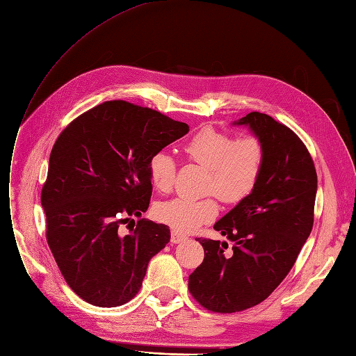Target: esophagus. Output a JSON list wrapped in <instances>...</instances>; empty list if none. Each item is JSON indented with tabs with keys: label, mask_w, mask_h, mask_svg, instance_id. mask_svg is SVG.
Instances as JSON below:
<instances>
[{
	"label": "esophagus",
	"mask_w": 356,
	"mask_h": 356,
	"mask_svg": "<svg viewBox=\"0 0 356 356\" xmlns=\"http://www.w3.org/2000/svg\"><path fill=\"white\" fill-rule=\"evenodd\" d=\"M188 239V236H185V235H181L180 232H176V231H173L171 232V238H170V241H171V244H180V243H185V241Z\"/></svg>",
	"instance_id": "1"
}]
</instances>
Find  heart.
Masks as SVG:
<instances>
[{
  "label": "heart",
  "mask_w": 356,
  "mask_h": 356,
  "mask_svg": "<svg viewBox=\"0 0 356 356\" xmlns=\"http://www.w3.org/2000/svg\"><path fill=\"white\" fill-rule=\"evenodd\" d=\"M191 161L209 170L207 191L222 201L236 204L245 200L256 188L265 163V151L256 137L235 139L232 134L205 127L183 145ZM149 177L159 192H168L175 185L177 164L170 154L161 151L149 159ZM159 222L175 231L189 234L217 216L213 198H173L155 207Z\"/></svg>",
  "instance_id": "1"
}]
</instances>
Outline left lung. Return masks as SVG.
<instances>
[{
    "label": "left lung",
    "mask_w": 356,
    "mask_h": 356,
    "mask_svg": "<svg viewBox=\"0 0 356 356\" xmlns=\"http://www.w3.org/2000/svg\"><path fill=\"white\" fill-rule=\"evenodd\" d=\"M234 125L257 137L265 163L253 192L214 223L232 250L198 238L204 260L189 275V291L219 314L253 307L282 282L311 235L318 189L312 158L289 127L260 112Z\"/></svg>",
    "instance_id": "1"
}]
</instances>
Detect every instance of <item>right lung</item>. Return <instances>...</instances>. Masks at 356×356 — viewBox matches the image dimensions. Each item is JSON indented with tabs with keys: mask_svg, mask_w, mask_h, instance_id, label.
<instances>
[{
	"mask_svg": "<svg viewBox=\"0 0 356 356\" xmlns=\"http://www.w3.org/2000/svg\"><path fill=\"white\" fill-rule=\"evenodd\" d=\"M188 131L161 112L111 100L57 137L41 192L47 243L65 281L87 303L131 300L149 260L168 244L167 225L140 219L127 235L120 226L149 207V159Z\"/></svg>",
	"mask_w": 356,
	"mask_h": 356,
	"instance_id": "1",
	"label": "right lung"
}]
</instances>
